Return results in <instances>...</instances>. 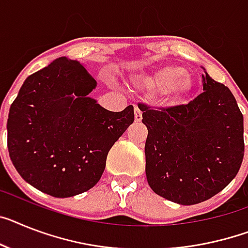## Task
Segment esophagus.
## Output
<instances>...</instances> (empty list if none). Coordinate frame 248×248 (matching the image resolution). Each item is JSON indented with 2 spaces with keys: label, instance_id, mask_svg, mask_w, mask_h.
Returning a JSON list of instances; mask_svg holds the SVG:
<instances>
[{
  "label": "esophagus",
  "instance_id": "34e87169",
  "mask_svg": "<svg viewBox=\"0 0 248 248\" xmlns=\"http://www.w3.org/2000/svg\"><path fill=\"white\" fill-rule=\"evenodd\" d=\"M142 120V112L141 109L139 108V106H135V121L136 122H140Z\"/></svg>",
  "mask_w": 248,
  "mask_h": 248
}]
</instances>
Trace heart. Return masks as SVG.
<instances>
[{"instance_id": "b5f03b06", "label": "heart", "mask_w": 248, "mask_h": 248, "mask_svg": "<svg viewBox=\"0 0 248 248\" xmlns=\"http://www.w3.org/2000/svg\"><path fill=\"white\" fill-rule=\"evenodd\" d=\"M132 84L149 93H161L165 101L178 102L193 93L194 79L182 66L161 65L145 74L134 77Z\"/></svg>"}]
</instances>
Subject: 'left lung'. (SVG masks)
I'll return each mask as SVG.
<instances>
[{"label": "left lung", "mask_w": 248, "mask_h": 248, "mask_svg": "<svg viewBox=\"0 0 248 248\" xmlns=\"http://www.w3.org/2000/svg\"><path fill=\"white\" fill-rule=\"evenodd\" d=\"M203 93L161 111L140 105L147 127L146 179L160 197L183 205L212 198L237 175L243 160V116L232 92L205 69Z\"/></svg>", "instance_id": "left-lung-1"}]
</instances>
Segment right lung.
<instances>
[{"label": "right lung", "instance_id": "1", "mask_svg": "<svg viewBox=\"0 0 248 248\" xmlns=\"http://www.w3.org/2000/svg\"><path fill=\"white\" fill-rule=\"evenodd\" d=\"M88 69L66 57L26 78L7 120V147L25 182L55 198L99 182L108 151L135 120L134 107L111 112L89 93Z\"/></svg>", "mask_w": 248, "mask_h": 248}]
</instances>
